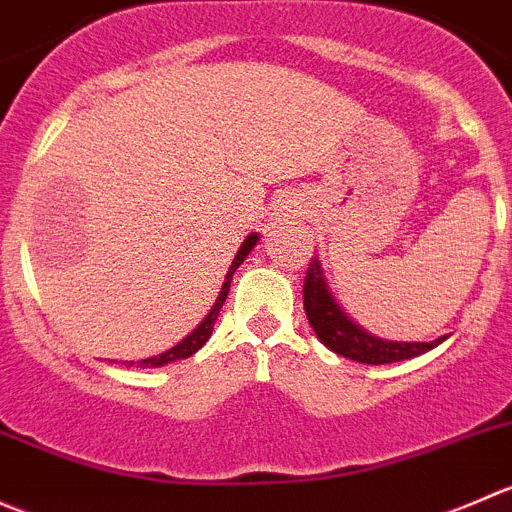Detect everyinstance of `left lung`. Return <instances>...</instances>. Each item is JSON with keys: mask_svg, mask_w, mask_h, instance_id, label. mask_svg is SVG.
I'll use <instances>...</instances> for the list:
<instances>
[{"mask_svg": "<svg viewBox=\"0 0 512 512\" xmlns=\"http://www.w3.org/2000/svg\"><path fill=\"white\" fill-rule=\"evenodd\" d=\"M303 308H306V316L313 333H316V338L323 346L331 348L338 356L351 358V361L358 363H368V366H381V363H396L423 356V353L440 346L448 338L440 336L428 343H408L386 341V338H378L373 333H368L336 301L318 256H313L311 263H308L306 286H303Z\"/></svg>", "mask_w": 512, "mask_h": 512, "instance_id": "obj_1", "label": "left lung"}]
</instances>
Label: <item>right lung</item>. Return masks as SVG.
Wrapping results in <instances>:
<instances>
[{
	"label": "right lung",
	"instance_id": "obj_1",
	"mask_svg": "<svg viewBox=\"0 0 512 512\" xmlns=\"http://www.w3.org/2000/svg\"><path fill=\"white\" fill-rule=\"evenodd\" d=\"M258 239H261V236H258V234H249V236H246V239H244V244H241V249L236 251L234 261H231L229 271H226L224 286H221V291H219V298H216V303H214V306H211V311L206 313V318H204V321H201L199 326H196L194 331L189 333V336H186V338H181V341L176 343L174 348H169V351L159 353V356L141 358V361H124V366H139V368H159V366H166V363H174V361H181V358H189V356H194V353L199 351V348L204 346L206 341H209L211 331H214V323H216V318H219V311H221V306H224L226 296H229L231 278H234L236 268H239L241 263L246 261V256H249L251 251H254V246L258 244Z\"/></svg>",
	"mask_w": 512,
	"mask_h": 512
}]
</instances>
